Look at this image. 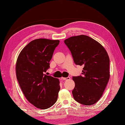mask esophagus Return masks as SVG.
<instances>
[{"label": "esophagus", "mask_w": 125, "mask_h": 125, "mask_svg": "<svg viewBox=\"0 0 125 125\" xmlns=\"http://www.w3.org/2000/svg\"><path fill=\"white\" fill-rule=\"evenodd\" d=\"M70 78L69 77H62V79H63V80H69V79H70Z\"/></svg>", "instance_id": "34e87169"}]
</instances>
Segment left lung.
<instances>
[{"label": "left lung", "mask_w": 125, "mask_h": 125, "mask_svg": "<svg viewBox=\"0 0 125 125\" xmlns=\"http://www.w3.org/2000/svg\"><path fill=\"white\" fill-rule=\"evenodd\" d=\"M76 65H83L82 75L73 76V98L84 105L96 103L103 95L110 79V58L99 42L81 35L64 40Z\"/></svg>", "instance_id": "obj_1"}]
</instances>
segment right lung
<instances>
[{
	"label": "right lung",
	"mask_w": 125,
	"mask_h": 125,
	"mask_svg": "<svg viewBox=\"0 0 125 125\" xmlns=\"http://www.w3.org/2000/svg\"><path fill=\"white\" fill-rule=\"evenodd\" d=\"M59 43V40L35 39L23 48L17 58L16 75L21 89L28 102L40 109L50 107L57 99L59 79L44 73Z\"/></svg>",
	"instance_id": "1"
}]
</instances>
